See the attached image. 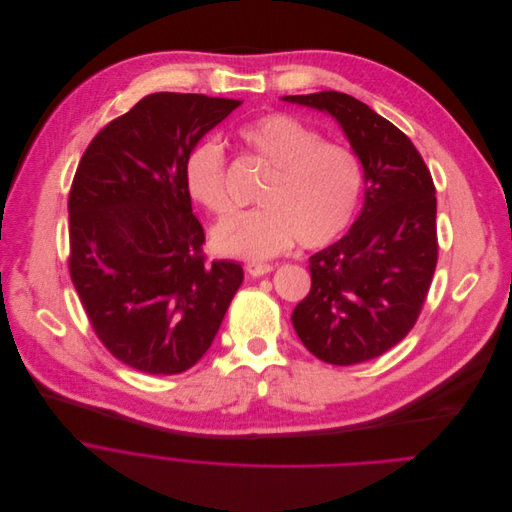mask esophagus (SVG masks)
<instances>
[{"label": "esophagus", "mask_w": 512, "mask_h": 512, "mask_svg": "<svg viewBox=\"0 0 512 512\" xmlns=\"http://www.w3.org/2000/svg\"><path fill=\"white\" fill-rule=\"evenodd\" d=\"M272 270H274V266H272V264H264V262H250V264H246V272H248L250 276H254V278L264 276V274H270Z\"/></svg>", "instance_id": "1"}]
</instances>
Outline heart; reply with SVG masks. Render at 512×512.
I'll return each mask as SVG.
<instances>
[{
  "label": "heart",
  "mask_w": 512,
  "mask_h": 512,
  "mask_svg": "<svg viewBox=\"0 0 512 512\" xmlns=\"http://www.w3.org/2000/svg\"><path fill=\"white\" fill-rule=\"evenodd\" d=\"M236 139L270 171L256 195L260 208L234 212L216 224L212 242L220 254L264 260L294 242L315 250L351 226L365 181L351 147L325 141L288 113L260 115L240 125ZM226 175V153L218 139H201L187 151L185 191L203 210L224 214L230 208Z\"/></svg>",
  "instance_id": "b5f03b06"
}]
</instances>
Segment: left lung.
<instances>
[{"mask_svg": "<svg viewBox=\"0 0 512 512\" xmlns=\"http://www.w3.org/2000/svg\"><path fill=\"white\" fill-rule=\"evenodd\" d=\"M333 115L365 171L345 238L311 256V292L292 313L302 345L331 365L375 359L410 333L436 262V187L420 151L365 102L337 90L282 96Z\"/></svg>", "mask_w": 512, "mask_h": 512, "instance_id": "8db88e82", "label": "left lung"}]
</instances>
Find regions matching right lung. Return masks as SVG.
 <instances>
[{"instance_id": "obj_1", "label": "right lung", "mask_w": 512, "mask_h": 512, "mask_svg": "<svg viewBox=\"0 0 512 512\" xmlns=\"http://www.w3.org/2000/svg\"><path fill=\"white\" fill-rule=\"evenodd\" d=\"M242 100L155 92L86 147L68 195V270L100 343L149 375L206 353L244 280L203 254L183 183L187 151Z\"/></svg>"}]
</instances>
